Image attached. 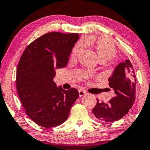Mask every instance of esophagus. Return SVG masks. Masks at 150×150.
Returning <instances> with one entry per match:
<instances>
[{
    "label": "esophagus",
    "mask_w": 150,
    "mask_h": 150,
    "mask_svg": "<svg viewBox=\"0 0 150 150\" xmlns=\"http://www.w3.org/2000/svg\"><path fill=\"white\" fill-rule=\"evenodd\" d=\"M85 94H86V91H84V90H80V91H79V96H80V97L83 96Z\"/></svg>",
    "instance_id": "obj_1"
}]
</instances>
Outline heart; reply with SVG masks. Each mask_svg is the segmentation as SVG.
<instances>
[{"label": "heart", "mask_w": 150, "mask_h": 150, "mask_svg": "<svg viewBox=\"0 0 150 150\" xmlns=\"http://www.w3.org/2000/svg\"><path fill=\"white\" fill-rule=\"evenodd\" d=\"M89 42L94 47L96 51L98 54L99 61H105L110 60L115 57L116 54V49L112 42L105 38H90ZM85 42L80 40L77 42L73 47L71 52V57H77L83 50Z\"/></svg>", "instance_id": "1"}]
</instances>
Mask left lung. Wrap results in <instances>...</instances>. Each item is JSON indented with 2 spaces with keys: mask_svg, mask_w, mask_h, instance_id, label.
Wrapping results in <instances>:
<instances>
[{
  "mask_svg": "<svg viewBox=\"0 0 150 150\" xmlns=\"http://www.w3.org/2000/svg\"><path fill=\"white\" fill-rule=\"evenodd\" d=\"M108 80L110 87L114 89L115 96L108 103L97 100L92 112L99 120L112 122L127 115L136 99V76L131 61L127 59L120 63Z\"/></svg>",
  "mask_w": 150,
  "mask_h": 150,
  "instance_id": "1",
  "label": "left lung"
}]
</instances>
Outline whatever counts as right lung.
Listing matches in <instances>:
<instances>
[{
  "mask_svg": "<svg viewBox=\"0 0 150 150\" xmlns=\"http://www.w3.org/2000/svg\"><path fill=\"white\" fill-rule=\"evenodd\" d=\"M77 33L50 32L26 48L17 70V90L26 113L40 127L52 128L68 119L79 96L75 88L65 90L53 79L56 69L68 64Z\"/></svg>",
  "mask_w": 150,
  "mask_h": 150,
  "instance_id": "1",
  "label": "right lung"
}]
</instances>
